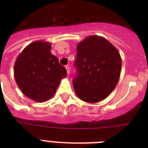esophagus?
<instances>
[{"mask_svg": "<svg viewBox=\"0 0 148 148\" xmlns=\"http://www.w3.org/2000/svg\"><path fill=\"white\" fill-rule=\"evenodd\" d=\"M65 68H66V70H67V74H69V73H70V67H68V66H65Z\"/></svg>", "mask_w": 148, "mask_h": 148, "instance_id": "1", "label": "esophagus"}]
</instances>
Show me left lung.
<instances>
[{"label":"left lung","instance_id":"obj_1","mask_svg":"<svg viewBox=\"0 0 148 148\" xmlns=\"http://www.w3.org/2000/svg\"><path fill=\"white\" fill-rule=\"evenodd\" d=\"M73 86L82 101L97 103L112 92L119 80L121 59L105 38L90 36L77 45Z\"/></svg>","mask_w":148,"mask_h":148}]
</instances>
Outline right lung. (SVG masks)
<instances>
[{
  "label": "right lung",
  "mask_w": 148,
  "mask_h": 148,
  "mask_svg": "<svg viewBox=\"0 0 148 148\" xmlns=\"http://www.w3.org/2000/svg\"><path fill=\"white\" fill-rule=\"evenodd\" d=\"M66 76L65 67L51 54L50 43H31L17 57L14 64L17 86L24 95L38 102L51 98Z\"/></svg>",
  "instance_id": "obj_1"
}]
</instances>
